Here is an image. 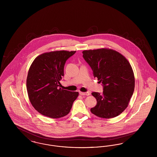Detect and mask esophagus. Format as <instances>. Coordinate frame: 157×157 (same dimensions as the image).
Instances as JSON below:
<instances>
[{
	"label": "esophagus",
	"instance_id": "esophagus-1",
	"mask_svg": "<svg viewBox=\"0 0 157 157\" xmlns=\"http://www.w3.org/2000/svg\"><path fill=\"white\" fill-rule=\"evenodd\" d=\"M79 94H80L81 95H90V92H79Z\"/></svg>",
	"mask_w": 157,
	"mask_h": 157
}]
</instances>
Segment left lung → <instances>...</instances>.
Instances as JSON below:
<instances>
[{"mask_svg":"<svg viewBox=\"0 0 157 157\" xmlns=\"http://www.w3.org/2000/svg\"><path fill=\"white\" fill-rule=\"evenodd\" d=\"M83 58L102 83V94L92 92L97 104L91 112L102 118L119 115L128 106L135 88L134 72L127 59L115 51L99 49L84 51Z\"/></svg>","mask_w":157,"mask_h":157,"instance_id":"8db88e82","label":"left lung"}]
</instances>
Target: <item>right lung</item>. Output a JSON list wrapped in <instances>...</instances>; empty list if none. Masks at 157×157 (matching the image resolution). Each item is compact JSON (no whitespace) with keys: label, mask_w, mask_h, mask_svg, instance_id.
<instances>
[{"label":"right lung","mask_w":157,"mask_h":157,"mask_svg":"<svg viewBox=\"0 0 157 157\" xmlns=\"http://www.w3.org/2000/svg\"><path fill=\"white\" fill-rule=\"evenodd\" d=\"M76 51L45 53L35 58L30 66L26 88L31 104L43 115L58 118L67 115L78 96V92L60 88L64 67Z\"/></svg>","instance_id":"add662e5"}]
</instances>
